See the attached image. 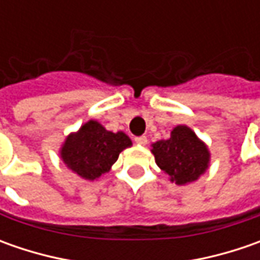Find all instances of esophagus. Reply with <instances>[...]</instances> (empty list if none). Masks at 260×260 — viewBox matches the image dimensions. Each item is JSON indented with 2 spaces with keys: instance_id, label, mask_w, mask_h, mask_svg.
<instances>
[{
  "instance_id": "esophagus-1",
  "label": "esophagus",
  "mask_w": 260,
  "mask_h": 260,
  "mask_svg": "<svg viewBox=\"0 0 260 260\" xmlns=\"http://www.w3.org/2000/svg\"><path fill=\"white\" fill-rule=\"evenodd\" d=\"M135 142L139 146H145L147 145V137H146V136H139V137H136Z\"/></svg>"
}]
</instances>
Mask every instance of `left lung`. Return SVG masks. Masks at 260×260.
I'll list each match as a JSON object with an SVG mask.
<instances>
[{
  "label": "left lung",
  "mask_w": 260,
  "mask_h": 260,
  "mask_svg": "<svg viewBox=\"0 0 260 260\" xmlns=\"http://www.w3.org/2000/svg\"><path fill=\"white\" fill-rule=\"evenodd\" d=\"M152 153L157 166L178 185L197 181L210 164V152L205 143L186 125H176L168 140L153 143Z\"/></svg>",
  "instance_id": "left-lung-1"
}]
</instances>
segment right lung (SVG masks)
Returning <instances> with one entry per match:
<instances>
[{"label":"right lung","instance_id":"add662e5","mask_svg":"<svg viewBox=\"0 0 260 260\" xmlns=\"http://www.w3.org/2000/svg\"><path fill=\"white\" fill-rule=\"evenodd\" d=\"M130 146L132 140L123 132H108L98 121L89 120L76 133L66 137L60 157L81 178L94 181L108 172L118 155Z\"/></svg>","mask_w":260,"mask_h":260}]
</instances>
